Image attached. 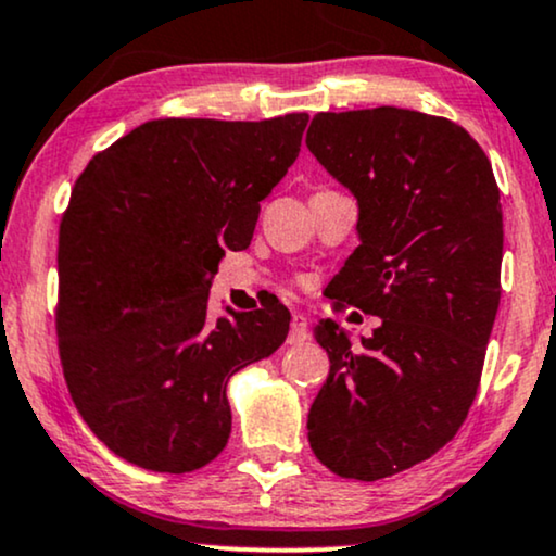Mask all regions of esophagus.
Wrapping results in <instances>:
<instances>
[{"label":"esophagus","instance_id":"1","mask_svg":"<svg viewBox=\"0 0 556 556\" xmlns=\"http://www.w3.org/2000/svg\"><path fill=\"white\" fill-rule=\"evenodd\" d=\"M307 333H311V331H307V318L300 316V313H295V316H292V329H290V337H287V342H290V344L305 342Z\"/></svg>","mask_w":556,"mask_h":556}]
</instances>
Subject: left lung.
Listing matches in <instances>:
<instances>
[{"instance_id":"left-lung-1","label":"left lung","mask_w":556,"mask_h":556,"mask_svg":"<svg viewBox=\"0 0 556 556\" xmlns=\"http://www.w3.org/2000/svg\"><path fill=\"white\" fill-rule=\"evenodd\" d=\"M305 144L357 199L359 245L329 298L380 318L359 344L331 318L313 329L331 367L307 440L339 477L386 479L453 440L477 396L500 305V189L469 131L419 111L318 113Z\"/></svg>"}]
</instances>
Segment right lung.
Returning a JSON list of instances; mask_svg holds the SVG:
<instances>
[{
	"label": "right lung",
	"mask_w": 556,
	"mask_h": 556,
	"mask_svg": "<svg viewBox=\"0 0 556 556\" xmlns=\"http://www.w3.org/2000/svg\"><path fill=\"white\" fill-rule=\"evenodd\" d=\"M307 113L157 118L87 163L59 230V354L77 412L116 456L197 471L223 453L227 383L277 352L290 311L210 318L225 251L298 160Z\"/></svg>",
	"instance_id": "1"
}]
</instances>
